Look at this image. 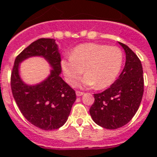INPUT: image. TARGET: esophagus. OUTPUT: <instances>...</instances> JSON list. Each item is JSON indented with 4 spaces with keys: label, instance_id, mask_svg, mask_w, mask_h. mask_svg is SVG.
I'll list each match as a JSON object with an SVG mask.
<instances>
[{
    "label": "esophagus",
    "instance_id": "obj_1",
    "mask_svg": "<svg viewBox=\"0 0 157 157\" xmlns=\"http://www.w3.org/2000/svg\"><path fill=\"white\" fill-rule=\"evenodd\" d=\"M76 94L77 96H81L84 94V92H81V91H76Z\"/></svg>",
    "mask_w": 157,
    "mask_h": 157
}]
</instances>
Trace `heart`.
Instances as JSON below:
<instances>
[{"instance_id": "obj_1", "label": "heart", "mask_w": 157, "mask_h": 157, "mask_svg": "<svg viewBox=\"0 0 157 157\" xmlns=\"http://www.w3.org/2000/svg\"><path fill=\"white\" fill-rule=\"evenodd\" d=\"M123 60V52L117 46L87 43L76 46L71 57L62 60L61 67L71 86L76 85L85 70L83 86L104 89L116 81Z\"/></svg>"}]
</instances>
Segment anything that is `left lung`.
Masks as SVG:
<instances>
[{"label": "left lung", "mask_w": 157, "mask_h": 157, "mask_svg": "<svg viewBox=\"0 0 157 157\" xmlns=\"http://www.w3.org/2000/svg\"><path fill=\"white\" fill-rule=\"evenodd\" d=\"M126 61L118 79L102 93L94 94L90 113L96 124L115 129L131 121L139 109L144 94V71L140 59L126 45L119 42Z\"/></svg>", "instance_id": "1"}]
</instances>
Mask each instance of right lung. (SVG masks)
Masks as SVG:
<instances>
[{"instance_id": "add662e5", "label": "right lung", "mask_w": 157, "mask_h": 157, "mask_svg": "<svg viewBox=\"0 0 157 157\" xmlns=\"http://www.w3.org/2000/svg\"><path fill=\"white\" fill-rule=\"evenodd\" d=\"M32 56H44L53 70L47 79L36 86L23 83L18 74V64ZM61 57L55 40L40 38L16 57L10 77L13 98L23 117L33 125L53 130L63 125L76 101V92L60 76Z\"/></svg>"}]
</instances>
